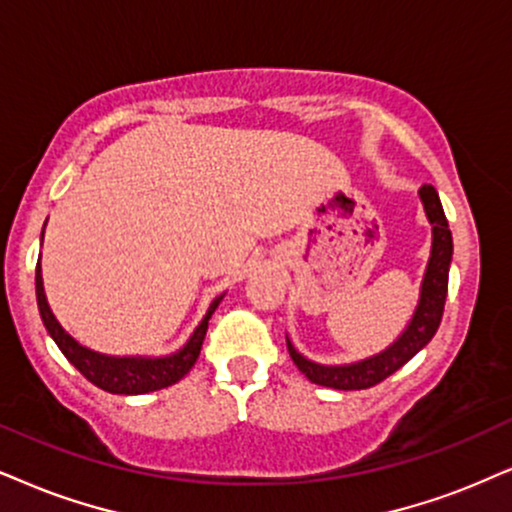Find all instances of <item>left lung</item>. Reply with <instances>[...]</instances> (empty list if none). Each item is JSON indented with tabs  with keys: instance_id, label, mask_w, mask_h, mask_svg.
I'll use <instances>...</instances> for the list:
<instances>
[{
	"instance_id": "8db88e82",
	"label": "left lung",
	"mask_w": 512,
	"mask_h": 512,
	"mask_svg": "<svg viewBox=\"0 0 512 512\" xmlns=\"http://www.w3.org/2000/svg\"><path fill=\"white\" fill-rule=\"evenodd\" d=\"M418 196L420 203H423L425 217H428L432 226V248L423 281H420L418 304L411 321L406 323V328L390 347L373 354V357L352 361V364H319V361L307 359L304 354L297 352L286 335L290 359L295 361V366L312 383L333 387V390H366V387L383 383L387 375L399 371L406 361H411L420 349L435 338L444 312L446 288H449V267L451 255H454V241H451L449 222L444 217L442 200H439L435 186H420Z\"/></svg>"
}]
</instances>
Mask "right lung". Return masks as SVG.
Wrapping results in <instances>:
<instances>
[{
	"instance_id": "add662e5",
	"label": "right lung",
	"mask_w": 512,
	"mask_h": 512,
	"mask_svg": "<svg viewBox=\"0 0 512 512\" xmlns=\"http://www.w3.org/2000/svg\"><path fill=\"white\" fill-rule=\"evenodd\" d=\"M44 226H47V222H44ZM35 290L44 328H47L51 340H54L58 349L63 352V357H66L89 383H94L96 387H101L103 392L111 394H146L179 383V380L191 371L193 364H196L205 333H208L210 316L215 314L219 302L224 300L222 293L210 302L203 321L198 323L196 331L191 333V338L186 340L184 347H179L177 352L165 354V357H111V354L94 352V349L80 345V342L58 323L47 302V295H44L40 264H37L35 271Z\"/></svg>"
}]
</instances>
